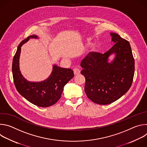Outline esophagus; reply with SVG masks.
<instances>
[{
  "mask_svg": "<svg viewBox=\"0 0 147 147\" xmlns=\"http://www.w3.org/2000/svg\"><path fill=\"white\" fill-rule=\"evenodd\" d=\"M73 71H74V74L75 76H77V75L80 74V70L78 69H77V68L74 69Z\"/></svg>",
  "mask_w": 147,
  "mask_h": 147,
  "instance_id": "1",
  "label": "esophagus"
}]
</instances>
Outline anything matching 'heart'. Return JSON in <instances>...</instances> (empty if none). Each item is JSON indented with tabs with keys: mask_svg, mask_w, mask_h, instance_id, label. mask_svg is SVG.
Instances as JSON below:
<instances>
[{
	"mask_svg": "<svg viewBox=\"0 0 147 147\" xmlns=\"http://www.w3.org/2000/svg\"><path fill=\"white\" fill-rule=\"evenodd\" d=\"M87 44H88V45H91V42H89V43H88Z\"/></svg>",
	"mask_w": 147,
	"mask_h": 147,
	"instance_id": "heart-1",
	"label": "heart"
}]
</instances>
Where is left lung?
Masks as SVG:
<instances>
[{"label":"left lung","mask_w":147,"mask_h":147,"mask_svg":"<svg viewBox=\"0 0 147 147\" xmlns=\"http://www.w3.org/2000/svg\"><path fill=\"white\" fill-rule=\"evenodd\" d=\"M115 44L102 54L91 52L81 63V74L86 78L84 91L87 97L99 105L110 104L126 93L134 74V59L129 41L111 32ZM115 53L111 63L109 57Z\"/></svg>","instance_id":"left-lung-1"}]
</instances>
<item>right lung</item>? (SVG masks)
<instances>
[{
  "mask_svg": "<svg viewBox=\"0 0 147 147\" xmlns=\"http://www.w3.org/2000/svg\"><path fill=\"white\" fill-rule=\"evenodd\" d=\"M30 38H38V36H29L21 42L13 57L12 73L14 85L19 94L30 102L39 107H49L60 98L65 86L74 76V73L71 69L53 65L51 76L43 81L30 82L25 79L20 70L19 59L21 48Z\"/></svg>",
  "mask_w": 147,
  "mask_h": 147,
  "instance_id": "1",
  "label": "right lung"
}]
</instances>
